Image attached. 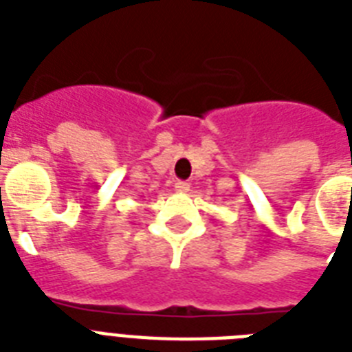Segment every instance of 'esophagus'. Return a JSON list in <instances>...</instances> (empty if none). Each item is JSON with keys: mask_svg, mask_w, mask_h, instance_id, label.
I'll return each mask as SVG.
<instances>
[{"mask_svg": "<svg viewBox=\"0 0 352 352\" xmlns=\"http://www.w3.org/2000/svg\"><path fill=\"white\" fill-rule=\"evenodd\" d=\"M175 192H179V193H186L188 190H190V184H188V182H184V181H177L175 182Z\"/></svg>", "mask_w": 352, "mask_h": 352, "instance_id": "34e87169", "label": "esophagus"}]
</instances>
